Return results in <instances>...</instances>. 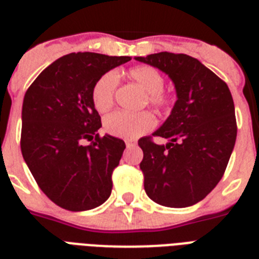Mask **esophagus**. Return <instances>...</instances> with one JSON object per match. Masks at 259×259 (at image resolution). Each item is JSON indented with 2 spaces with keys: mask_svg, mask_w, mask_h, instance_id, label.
<instances>
[{
  "mask_svg": "<svg viewBox=\"0 0 259 259\" xmlns=\"http://www.w3.org/2000/svg\"><path fill=\"white\" fill-rule=\"evenodd\" d=\"M125 146L127 148H134V146H136V143H134V141H125Z\"/></svg>",
  "mask_w": 259,
  "mask_h": 259,
  "instance_id": "esophagus-1",
  "label": "esophagus"
}]
</instances>
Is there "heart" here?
Here are the masks:
<instances>
[{"instance_id":"1","label":"heart","mask_w":259,"mask_h":259,"mask_svg":"<svg viewBox=\"0 0 259 259\" xmlns=\"http://www.w3.org/2000/svg\"><path fill=\"white\" fill-rule=\"evenodd\" d=\"M130 76L149 93V101L159 109L171 104V96L163 91L164 79L161 72L152 66H136L130 70ZM118 75L113 71L102 75L92 89V101L96 109L102 113L111 107L114 102ZM155 125V118L149 111L127 113L114 111L104 120L105 131L111 136L134 140L149 132Z\"/></svg>"}]
</instances>
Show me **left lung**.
Returning <instances> with one entry per match:
<instances>
[{"label": "left lung", "instance_id": "8db88e82", "mask_svg": "<svg viewBox=\"0 0 259 259\" xmlns=\"http://www.w3.org/2000/svg\"><path fill=\"white\" fill-rule=\"evenodd\" d=\"M159 68L175 84L176 100L170 116L153 136L139 145L140 168L150 200L167 207L200 202L222 179L236 141L235 105L228 85L198 59L168 52L136 57Z\"/></svg>", "mask_w": 259, "mask_h": 259}]
</instances>
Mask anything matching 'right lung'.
<instances>
[{"instance_id":"add662e5","label":"right lung","mask_w":259,"mask_h":259,"mask_svg":"<svg viewBox=\"0 0 259 259\" xmlns=\"http://www.w3.org/2000/svg\"><path fill=\"white\" fill-rule=\"evenodd\" d=\"M131 61L91 52L71 53L48 66L27 89L20 149L40 189L70 211L100 206L110 197L111 175L124 141L101 137V116L92 101L97 80ZM85 141L91 144L85 146Z\"/></svg>"}]
</instances>
